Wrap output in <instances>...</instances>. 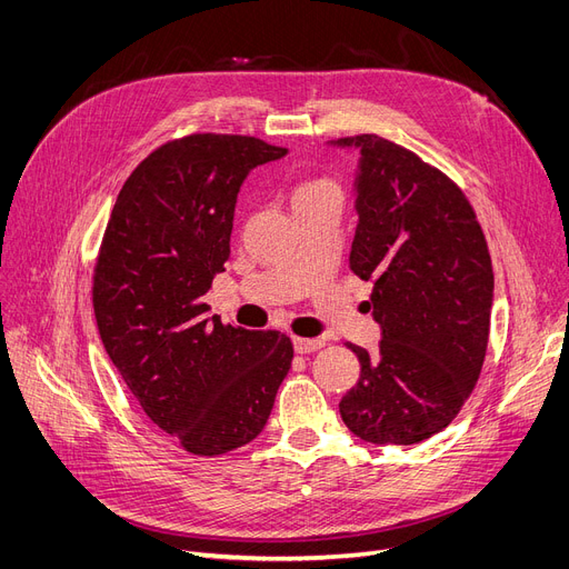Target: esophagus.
<instances>
[{
  "label": "esophagus",
  "mask_w": 569,
  "mask_h": 569,
  "mask_svg": "<svg viewBox=\"0 0 569 569\" xmlns=\"http://www.w3.org/2000/svg\"><path fill=\"white\" fill-rule=\"evenodd\" d=\"M320 348H325L322 338H293V350H297L299 355H310Z\"/></svg>",
  "instance_id": "obj_1"
}]
</instances>
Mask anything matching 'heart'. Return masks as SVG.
I'll use <instances>...</instances> for the list:
<instances>
[{
	"mask_svg": "<svg viewBox=\"0 0 569 569\" xmlns=\"http://www.w3.org/2000/svg\"><path fill=\"white\" fill-rule=\"evenodd\" d=\"M336 189V184L331 179H306L301 184L293 189V200H301V198H312V196H320L325 191Z\"/></svg>",
	"mask_w": 569,
	"mask_h": 569,
	"instance_id": "heart-1",
	"label": "heart"
}]
</instances>
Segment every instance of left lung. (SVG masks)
<instances>
[{
    "label": "left lung",
    "instance_id": "obj_1",
    "mask_svg": "<svg viewBox=\"0 0 569 569\" xmlns=\"http://www.w3.org/2000/svg\"><path fill=\"white\" fill-rule=\"evenodd\" d=\"M357 147L359 214L350 268L371 280L382 329L369 355L348 346L359 380L340 418L376 446H411L446 429L481 376L492 310L488 242L462 189L435 166L378 134Z\"/></svg>",
    "mask_w": 569,
    "mask_h": 569
}]
</instances>
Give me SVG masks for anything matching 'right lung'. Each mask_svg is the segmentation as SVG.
<instances>
[{
  "label": "right lung",
  "instance_id": "right-lung-1",
  "mask_svg": "<svg viewBox=\"0 0 569 569\" xmlns=\"http://www.w3.org/2000/svg\"><path fill=\"white\" fill-rule=\"evenodd\" d=\"M287 153L247 134L196 132L151 151L113 202L93 272L102 346L142 411L193 456L261 435L293 348L223 325L202 303L231 254L249 170Z\"/></svg>",
  "mask_w": 569,
  "mask_h": 569
}]
</instances>
